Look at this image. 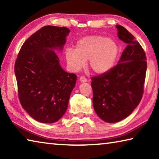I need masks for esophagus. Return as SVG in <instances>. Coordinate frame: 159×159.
<instances>
[{"label": "esophagus", "mask_w": 159, "mask_h": 159, "mask_svg": "<svg viewBox=\"0 0 159 159\" xmlns=\"http://www.w3.org/2000/svg\"><path fill=\"white\" fill-rule=\"evenodd\" d=\"M79 80H80V81L82 82V83L87 82V79H86V78L84 77V76H80Z\"/></svg>", "instance_id": "1"}]
</instances>
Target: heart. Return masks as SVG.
<instances>
[{
	"instance_id": "b5f03b06",
	"label": "heart",
	"mask_w": 159,
	"mask_h": 159,
	"mask_svg": "<svg viewBox=\"0 0 159 159\" xmlns=\"http://www.w3.org/2000/svg\"><path fill=\"white\" fill-rule=\"evenodd\" d=\"M119 47L115 41L103 36H89L76 43V48H67L65 59L69 69L78 72L89 60L93 72L103 74L109 71L116 61Z\"/></svg>"
}]
</instances>
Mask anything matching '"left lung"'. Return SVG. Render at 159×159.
Returning <instances> with one entry per match:
<instances>
[{
	"label": "left lung",
	"mask_w": 159,
	"mask_h": 159,
	"mask_svg": "<svg viewBox=\"0 0 159 159\" xmlns=\"http://www.w3.org/2000/svg\"><path fill=\"white\" fill-rule=\"evenodd\" d=\"M116 27L118 39L128 45L116 66L91 78L94 109L107 123L122 120L138 107L143 95L147 67L144 51L133 35L122 26Z\"/></svg>",
	"instance_id": "1"
}]
</instances>
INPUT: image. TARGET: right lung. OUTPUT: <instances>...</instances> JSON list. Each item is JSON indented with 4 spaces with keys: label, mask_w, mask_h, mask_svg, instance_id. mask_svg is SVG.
I'll use <instances>...</instances> for the list:
<instances>
[{
    "label": "right lung",
    "mask_w": 159,
    "mask_h": 159,
    "mask_svg": "<svg viewBox=\"0 0 159 159\" xmlns=\"http://www.w3.org/2000/svg\"><path fill=\"white\" fill-rule=\"evenodd\" d=\"M70 30L45 26L24 43L15 64L18 95L24 109L37 121L57 122L68 107L76 75L61 68L55 50H62Z\"/></svg>",
    "instance_id": "1"
}]
</instances>
